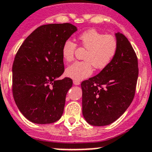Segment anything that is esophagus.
Segmentation results:
<instances>
[{
    "instance_id": "1",
    "label": "esophagus",
    "mask_w": 152,
    "mask_h": 152,
    "mask_svg": "<svg viewBox=\"0 0 152 152\" xmlns=\"http://www.w3.org/2000/svg\"><path fill=\"white\" fill-rule=\"evenodd\" d=\"M73 83H74V84H75V85L77 86V85H79V84H80V82L79 81V80H74V81H73Z\"/></svg>"
}]
</instances>
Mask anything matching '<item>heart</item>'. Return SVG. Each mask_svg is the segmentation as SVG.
I'll list each match as a JSON object with an SVG mask.
<instances>
[{
  "mask_svg": "<svg viewBox=\"0 0 152 152\" xmlns=\"http://www.w3.org/2000/svg\"><path fill=\"white\" fill-rule=\"evenodd\" d=\"M78 41L82 48L87 50L83 62H76L65 70L68 77L76 80L87 78L92 75L93 66L103 69L115 59L118 49L116 37L112 34H105L96 29H89L79 34ZM77 44L68 39L62 47V56L64 61L70 62L75 59Z\"/></svg>",
  "mask_w": 152,
  "mask_h": 152,
  "instance_id": "1",
  "label": "heart"
}]
</instances>
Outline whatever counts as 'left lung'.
<instances>
[{"label":"left lung","mask_w":152,"mask_h":152,"mask_svg":"<svg viewBox=\"0 0 152 152\" xmlns=\"http://www.w3.org/2000/svg\"><path fill=\"white\" fill-rule=\"evenodd\" d=\"M115 36L118 49L113 61L98 75L81 83L82 112L93 126L115 122L134 98L139 75L137 56L123 34L118 32Z\"/></svg>","instance_id":"left-lung-1"}]
</instances>
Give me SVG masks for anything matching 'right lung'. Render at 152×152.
I'll use <instances>...</instances> for the list:
<instances>
[{
	"instance_id": "1",
	"label": "right lung",
	"mask_w": 152,
	"mask_h": 152,
	"mask_svg": "<svg viewBox=\"0 0 152 152\" xmlns=\"http://www.w3.org/2000/svg\"><path fill=\"white\" fill-rule=\"evenodd\" d=\"M77 31L70 23L37 28L20 46L12 64V95L21 113L35 124L54 123L63 114L72 80L65 71L63 43Z\"/></svg>"
}]
</instances>
